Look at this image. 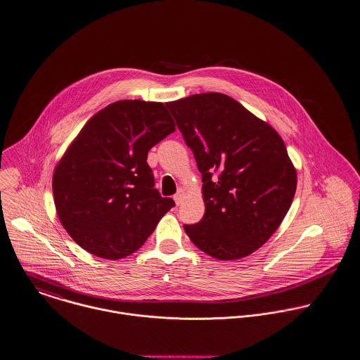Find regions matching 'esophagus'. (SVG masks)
<instances>
[{
    "label": "esophagus",
    "instance_id": "1",
    "mask_svg": "<svg viewBox=\"0 0 360 360\" xmlns=\"http://www.w3.org/2000/svg\"><path fill=\"white\" fill-rule=\"evenodd\" d=\"M185 196H186V192H185V189H179V191H178V193L174 196V200H175L176 206L182 205V202H184Z\"/></svg>",
    "mask_w": 360,
    "mask_h": 360
}]
</instances>
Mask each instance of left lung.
<instances>
[{
  "mask_svg": "<svg viewBox=\"0 0 360 360\" xmlns=\"http://www.w3.org/2000/svg\"><path fill=\"white\" fill-rule=\"evenodd\" d=\"M202 172L206 206L200 222L184 225L191 240L218 260H236L263 246L287 216L296 169L278 132L222 93L167 103Z\"/></svg>",
  "mask_w": 360,
  "mask_h": 360,
  "instance_id": "left-lung-1",
  "label": "left lung"
}]
</instances>
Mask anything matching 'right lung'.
<instances>
[{
    "label": "right lung",
    "mask_w": 360,
    "mask_h": 360,
    "mask_svg": "<svg viewBox=\"0 0 360 360\" xmlns=\"http://www.w3.org/2000/svg\"><path fill=\"white\" fill-rule=\"evenodd\" d=\"M175 131L162 103L115 101L94 114L57 162L54 205L73 240L118 260L135 253L175 206L161 198L148 150Z\"/></svg>",
    "instance_id": "obj_1"
}]
</instances>
